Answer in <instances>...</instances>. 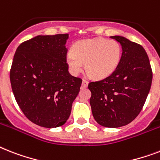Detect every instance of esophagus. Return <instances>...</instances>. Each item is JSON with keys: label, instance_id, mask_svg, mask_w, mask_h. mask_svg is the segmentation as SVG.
Listing matches in <instances>:
<instances>
[{"label": "esophagus", "instance_id": "34e87169", "mask_svg": "<svg viewBox=\"0 0 160 160\" xmlns=\"http://www.w3.org/2000/svg\"><path fill=\"white\" fill-rule=\"evenodd\" d=\"M88 84H89V81H88V80H82V84H81V85H82L83 88H86V87L88 86Z\"/></svg>", "mask_w": 160, "mask_h": 160}]
</instances>
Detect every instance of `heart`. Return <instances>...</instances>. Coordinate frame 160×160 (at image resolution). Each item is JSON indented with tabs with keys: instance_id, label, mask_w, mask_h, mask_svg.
Returning <instances> with one entry per match:
<instances>
[{
	"instance_id": "1",
	"label": "heart",
	"mask_w": 160,
	"mask_h": 160,
	"mask_svg": "<svg viewBox=\"0 0 160 160\" xmlns=\"http://www.w3.org/2000/svg\"><path fill=\"white\" fill-rule=\"evenodd\" d=\"M122 49L115 40L91 38L78 41L73 50L66 57L69 70L73 75H79L84 69L94 79H104L115 72L122 59Z\"/></svg>"
}]
</instances>
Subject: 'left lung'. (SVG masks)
<instances>
[{
	"label": "left lung",
	"instance_id": "8db88e82",
	"mask_svg": "<svg viewBox=\"0 0 160 160\" xmlns=\"http://www.w3.org/2000/svg\"><path fill=\"white\" fill-rule=\"evenodd\" d=\"M122 46L118 69L103 80L90 82L89 99L95 121L116 128L132 122L143 108L152 83L150 60L143 47L122 36H111Z\"/></svg>",
	"mask_w": 160,
	"mask_h": 160
}]
</instances>
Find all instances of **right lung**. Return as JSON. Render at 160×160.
Wrapping results in <instances>:
<instances>
[{"instance_id": "1", "label": "right lung", "mask_w": 160, "mask_h": 160, "mask_svg": "<svg viewBox=\"0 0 160 160\" xmlns=\"http://www.w3.org/2000/svg\"><path fill=\"white\" fill-rule=\"evenodd\" d=\"M68 33L38 35L22 42L13 58L10 79L15 100L40 127L65 124L80 91L82 80L68 71Z\"/></svg>"}]
</instances>
